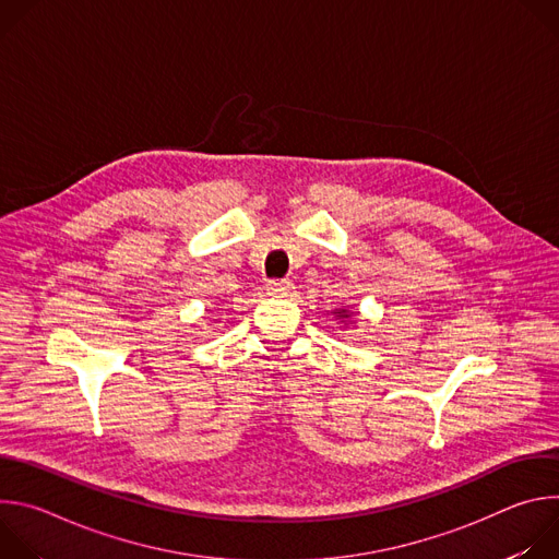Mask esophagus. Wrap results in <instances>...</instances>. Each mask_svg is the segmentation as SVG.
<instances>
[{
    "mask_svg": "<svg viewBox=\"0 0 559 559\" xmlns=\"http://www.w3.org/2000/svg\"><path fill=\"white\" fill-rule=\"evenodd\" d=\"M267 292L272 296H292L294 294V283L287 278H274L267 283Z\"/></svg>",
    "mask_w": 559,
    "mask_h": 559,
    "instance_id": "34e87169",
    "label": "esophagus"
}]
</instances>
